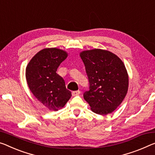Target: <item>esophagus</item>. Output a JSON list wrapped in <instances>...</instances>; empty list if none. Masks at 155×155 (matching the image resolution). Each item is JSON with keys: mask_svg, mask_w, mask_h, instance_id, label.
I'll list each match as a JSON object with an SVG mask.
<instances>
[{"mask_svg": "<svg viewBox=\"0 0 155 155\" xmlns=\"http://www.w3.org/2000/svg\"><path fill=\"white\" fill-rule=\"evenodd\" d=\"M80 94V91H74L72 92V96H78V95Z\"/></svg>", "mask_w": 155, "mask_h": 155, "instance_id": "obj_1", "label": "esophagus"}]
</instances>
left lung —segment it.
<instances>
[{
    "mask_svg": "<svg viewBox=\"0 0 155 155\" xmlns=\"http://www.w3.org/2000/svg\"><path fill=\"white\" fill-rule=\"evenodd\" d=\"M80 57L89 82L84 100L96 114L111 113L127 92L129 79L124 64L116 54L101 49L83 51Z\"/></svg>",
    "mask_w": 155,
    "mask_h": 155,
    "instance_id": "8db88e82",
    "label": "left lung"
}]
</instances>
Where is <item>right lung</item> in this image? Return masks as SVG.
<instances>
[{
	"instance_id": "add662e5",
	"label": "right lung",
	"mask_w": 155,
	"mask_h": 155,
	"mask_svg": "<svg viewBox=\"0 0 155 155\" xmlns=\"http://www.w3.org/2000/svg\"><path fill=\"white\" fill-rule=\"evenodd\" d=\"M67 56L62 50L45 48L35 54L26 67V80L30 91L51 110L61 109L71 97L64 79L57 73Z\"/></svg>"
}]
</instances>
